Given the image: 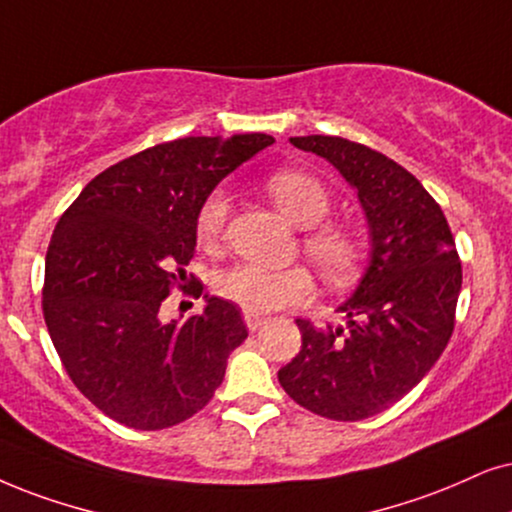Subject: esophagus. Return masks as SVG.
Wrapping results in <instances>:
<instances>
[{
    "mask_svg": "<svg viewBox=\"0 0 512 512\" xmlns=\"http://www.w3.org/2000/svg\"><path fill=\"white\" fill-rule=\"evenodd\" d=\"M264 323H267V319H264V316H260V314H248L245 312V326H248V331L250 333H255L257 328H262Z\"/></svg>",
    "mask_w": 512,
    "mask_h": 512,
    "instance_id": "34e87169",
    "label": "esophagus"
}]
</instances>
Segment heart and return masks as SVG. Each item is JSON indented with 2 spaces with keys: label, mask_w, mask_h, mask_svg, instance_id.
<instances>
[{
  "label": "heart",
  "mask_w": 512,
  "mask_h": 512,
  "mask_svg": "<svg viewBox=\"0 0 512 512\" xmlns=\"http://www.w3.org/2000/svg\"><path fill=\"white\" fill-rule=\"evenodd\" d=\"M267 193L278 210L300 229L304 252L321 276L331 283H345L357 274L364 243L359 234L338 222H323L331 212L333 198L326 184L302 170H276L267 179ZM229 200L222 191H212L196 215V236L203 248H212L224 234ZM314 281L304 267L269 269L262 264H238L222 271L215 281L219 297L238 304L248 314H271L293 307L312 295Z\"/></svg>",
  "instance_id": "heart-1"
}]
</instances>
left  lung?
<instances>
[{"label": "left lung", "instance_id": "1", "mask_svg": "<svg viewBox=\"0 0 512 512\" xmlns=\"http://www.w3.org/2000/svg\"><path fill=\"white\" fill-rule=\"evenodd\" d=\"M357 189L371 262L340 304L347 326L297 319L300 354L278 371L297 404L331 420L390 409L428 375L454 333L463 271L437 200L387 155L342 137H293Z\"/></svg>", "mask_w": 512, "mask_h": 512}]
</instances>
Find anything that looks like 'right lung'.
Segmentation results:
<instances>
[{
  "label": "right lung",
  "mask_w": 512,
  "mask_h": 512,
  "mask_svg": "<svg viewBox=\"0 0 512 512\" xmlns=\"http://www.w3.org/2000/svg\"><path fill=\"white\" fill-rule=\"evenodd\" d=\"M271 144L255 132L146 148L96 174L58 219L44 321L77 390L127 428L163 430L198 413L248 338L241 309L222 297L205 295L203 312L184 323H165L160 307L189 283L203 200Z\"/></svg>",
  "instance_id": "add662e5"
}]
</instances>
